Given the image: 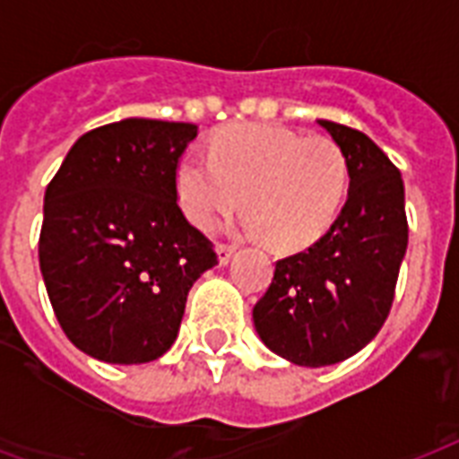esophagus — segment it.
<instances>
[{
	"label": "esophagus",
	"mask_w": 459,
	"mask_h": 459,
	"mask_svg": "<svg viewBox=\"0 0 459 459\" xmlns=\"http://www.w3.org/2000/svg\"><path fill=\"white\" fill-rule=\"evenodd\" d=\"M233 252H236V245H226V243L216 245V257H219V264H229V259L233 257Z\"/></svg>",
	"instance_id": "34e87169"
}]
</instances>
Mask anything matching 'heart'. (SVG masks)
I'll list each match as a JSON object with an SVG mask.
<instances>
[{"label": "heart", "mask_w": 459, "mask_h": 459, "mask_svg": "<svg viewBox=\"0 0 459 459\" xmlns=\"http://www.w3.org/2000/svg\"><path fill=\"white\" fill-rule=\"evenodd\" d=\"M348 159L326 135L230 126L212 140L209 157L183 154L173 183L180 209L197 229H214L243 202L245 230L264 233L279 250H300L331 229L348 195Z\"/></svg>", "instance_id": "obj_1"}]
</instances>
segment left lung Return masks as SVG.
Returning <instances> with one entry per match:
<instances>
[{
  "label": "left lung",
  "mask_w": 459,
  "mask_h": 459,
  "mask_svg": "<svg viewBox=\"0 0 459 459\" xmlns=\"http://www.w3.org/2000/svg\"><path fill=\"white\" fill-rule=\"evenodd\" d=\"M348 159V200L312 247L276 262L252 309L266 348L300 367L342 362L374 341L391 312L407 250L405 186L364 133L319 118Z\"/></svg>",
  "instance_id": "8db88e82"
}]
</instances>
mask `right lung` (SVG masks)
<instances>
[{
    "mask_svg": "<svg viewBox=\"0 0 459 459\" xmlns=\"http://www.w3.org/2000/svg\"><path fill=\"white\" fill-rule=\"evenodd\" d=\"M197 126L124 118L75 140L47 186L39 272L64 333L109 364L152 362L178 335L216 252L187 223L176 166Z\"/></svg>",
    "mask_w": 459,
    "mask_h": 459,
    "instance_id": "right-lung-1",
    "label": "right lung"
}]
</instances>
